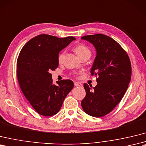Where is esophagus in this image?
Segmentation results:
<instances>
[{"label": "esophagus", "mask_w": 146, "mask_h": 146, "mask_svg": "<svg viewBox=\"0 0 146 146\" xmlns=\"http://www.w3.org/2000/svg\"><path fill=\"white\" fill-rule=\"evenodd\" d=\"M74 86H78V87H82L83 86L82 84L80 83H78V82H74Z\"/></svg>", "instance_id": "1"}]
</instances>
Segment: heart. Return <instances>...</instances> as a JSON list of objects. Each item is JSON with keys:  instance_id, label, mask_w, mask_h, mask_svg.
<instances>
[{"instance_id": "b5f03b06", "label": "heart", "mask_w": 146, "mask_h": 146, "mask_svg": "<svg viewBox=\"0 0 146 146\" xmlns=\"http://www.w3.org/2000/svg\"><path fill=\"white\" fill-rule=\"evenodd\" d=\"M74 50L78 56L81 60L83 58H89L91 55V52L90 48H88L86 46L83 45H77L76 46L74 47ZM65 52H63L59 54L58 56V62L60 63H62L64 57H65Z\"/></svg>"}]
</instances>
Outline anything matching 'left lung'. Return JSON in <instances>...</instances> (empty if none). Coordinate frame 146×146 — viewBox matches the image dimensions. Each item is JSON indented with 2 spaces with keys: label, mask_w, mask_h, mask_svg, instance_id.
Here are the masks:
<instances>
[{
  "label": "left lung",
  "mask_w": 146,
  "mask_h": 146,
  "mask_svg": "<svg viewBox=\"0 0 146 146\" xmlns=\"http://www.w3.org/2000/svg\"><path fill=\"white\" fill-rule=\"evenodd\" d=\"M81 39L92 43L96 49L91 73L98 77L93 89L84 84L86 96L81 106L90 116L102 117L116 106L126 93L131 78L130 60L119 44L107 35H86Z\"/></svg>",
  "instance_id": "1"
}]
</instances>
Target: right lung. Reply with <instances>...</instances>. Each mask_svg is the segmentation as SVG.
<instances>
[{
	"mask_svg": "<svg viewBox=\"0 0 146 146\" xmlns=\"http://www.w3.org/2000/svg\"><path fill=\"white\" fill-rule=\"evenodd\" d=\"M76 38L42 34L23 46L17 62V76L22 93L32 106L44 116L56 114L74 86L70 80L53 83L51 70L58 66L59 52Z\"/></svg>",
	"mask_w": 146,
	"mask_h": 146,
	"instance_id": "right-lung-1",
	"label": "right lung"
}]
</instances>
